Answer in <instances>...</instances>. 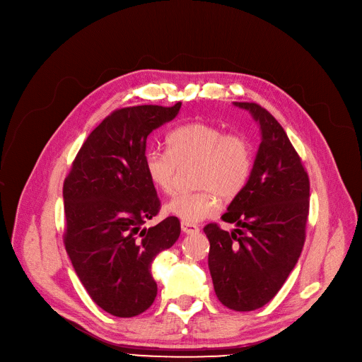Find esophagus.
<instances>
[{
    "instance_id": "34e87169",
    "label": "esophagus",
    "mask_w": 362,
    "mask_h": 362,
    "mask_svg": "<svg viewBox=\"0 0 362 362\" xmlns=\"http://www.w3.org/2000/svg\"><path fill=\"white\" fill-rule=\"evenodd\" d=\"M180 227H182V230H183L186 235H194V233H198V232H199V227H198L197 224H192V223L182 221V223H180Z\"/></svg>"
}]
</instances>
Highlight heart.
<instances>
[{
  "instance_id": "heart-1",
  "label": "heart",
  "mask_w": 362,
  "mask_h": 362,
  "mask_svg": "<svg viewBox=\"0 0 362 362\" xmlns=\"http://www.w3.org/2000/svg\"><path fill=\"white\" fill-rule=\"evenodd\" d=\"M167 151L148 149L144 170L161 192L175 187L179 165H191L197 191L177 192L165 211L186 223H197L217 213L218 197L232 201L246 187L252 171V148L245 135L227 132L208 122H191L171 130Z\"/></svg>"
}]
</instances>
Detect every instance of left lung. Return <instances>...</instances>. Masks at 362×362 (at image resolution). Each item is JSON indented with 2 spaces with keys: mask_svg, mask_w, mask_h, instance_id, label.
I'll use <instances>...</instances> for the list:
<instances>
[{
  "mask_svg": "<svg viewBox=\"0 0 362 362\" xmlns=\"http://www.w3.org/2000/svg\"><path fill=\"white\" fill-rule=\"evenodd\" d=\"M235 105L251 111L262 141L248 185L221 216L236 229L226 232L210 223L204 232L218 300L235 311H254L277 295L302 252L310 177L286 132L267 110L257 103Z\"/></svg>",
  "mask_w": 362,
  "mask_h": 362,
  "instance_id": "8db88e82",
  "label": "left lung"
}]
</instances>
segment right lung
<instances>
[{
  "label": "right lung",
  "mask_w": 362,
  "mask_h": 362,
  "mask_svg": "<svg viewBox=\"0 0 362 362\" xmlns=\"http://www.w3.org/2000/svg\"><path fill=\"white\" fill-rule=\"evenodd\" d=\"M180 105L114 110L90 132L64 179L66 251L90 299L111 315L135 317L152 305L151 262L180 235L177 217L142 227L161 208L144 170L146 138Z\"/></svg>",
  "instance_id": "1"
}]
</instances>
